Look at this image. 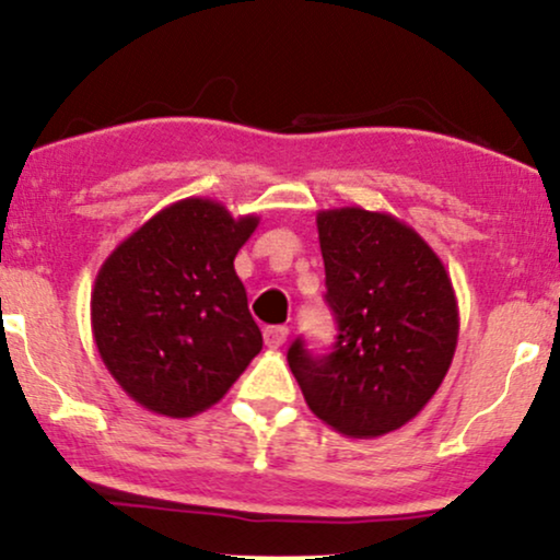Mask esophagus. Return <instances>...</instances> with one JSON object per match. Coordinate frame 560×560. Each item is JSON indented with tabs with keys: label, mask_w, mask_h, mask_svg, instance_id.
I'll return each mask as SVG.
<instances>
[{
	"label": "esophagus",
	"mask_w": 560,
	"mask_h": 560,
	"mask_svg": "<svg viewBox=\"0 0 560 560\" xmlns=\"http://www.w3.org/2000/svg\"><path fill=\"white\" fill-rule=\"evenodd\" d=\"M288 340V327L282 325H272V327H265V343L267 348H280L282 343Z\"/></svg>",
	"instance_id": "34e87169"
}]
</instances>
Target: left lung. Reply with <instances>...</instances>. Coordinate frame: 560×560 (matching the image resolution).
Here are the masks:
<instances>
[{
  "label": "left lung",
  "mask_w": 560,
  "mask_h": 560,
  "mask_svg": "<svg viewBox=\"0 0 560 560\" xmlns=\"http://www.w3.org/2000/svg\"><path fill=\"white\" fill-rule=\"evenodd\" d=\"M317 230L338 340L325 357L295 340L288 364L327 427L346 438L387 435L411 422L448 374L456 291L430 243L398 217L322 209Z\"/></svg>",
  "instance_id": "1"
}]
</instances>
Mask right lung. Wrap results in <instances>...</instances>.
<instances>
[{"label":"right lung","mask_w":560,"mask_h":560,"mask_svg":"<svg viewBox=\"0 0 560 560\" xmlns=\"http://www.w3.org/2000/svg\"><path fill=\"white\" fill-rule=\"evenodd\" d=\"M259 225L212 199L175 201L104 259L91 332L117 385L143 409L186 419L214 406L261 351L235 254Z\"/></svg>","instance_id":"right-lung-1"}]
</instances>
